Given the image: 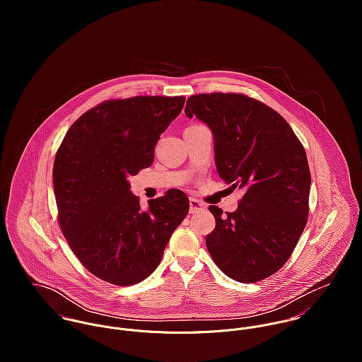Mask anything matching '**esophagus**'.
<instances>
[{
  "label": "esophagus",
  "instance_id": "esophagus-1",
  "mask_svg": "<svg viewBox=\"0 0 362 362\" xmlns=\"http://www.w3.org/2000/svg\"><path fill=\"white\" fill-rule=\"evenodd\" d=\"M206 209V205L202 204L199 199H195V198H191L189 199V213H198V211H202Z\"/></svg>",
  "mask_w": 362,
  "mask_h": 362
}]
</instances>
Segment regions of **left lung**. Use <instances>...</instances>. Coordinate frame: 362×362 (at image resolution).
<instances>
[{"mask_svg": "<svg viewBox=\"0 0 362 362\" xmlns=\"http://www.w3.org/2000/svg\"><path fill=\"white\" fill-rule=\"evenodd\" d=\"M185 114L211 129L217 173L228 189H244L227 216L209 206L216 227L207 234V251L233 280L260 281L283 267L307 226L305 149L277 111L241 93L191 96Z\"/></svg>", "mask_w": 362, "mask_h": 362, "instance_id": "obj_1", "label": "left lung"}]
</instances>
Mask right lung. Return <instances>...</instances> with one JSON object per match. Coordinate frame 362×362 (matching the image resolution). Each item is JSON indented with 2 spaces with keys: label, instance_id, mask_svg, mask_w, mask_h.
Segmentation results:
<instances>
[{
  "label": "right lung",
  "instance_id": "obj_1",
  "mask_svg": "<svg viewBox=\"0 0 362 362\" xmlns=\"http://www.w3.org/2000/svg\"><path fill=\"white\" fill-rule=\"evenodd\" d=\"M184 103V96L105 100L71 125L57 151L58 224L76 258L104 281L132 286L151 276L189 210L180 189L142 210L128 182L152 165L160 135Z\"/></svg>",
  "mask_w": 362,
  "mask_h": 362
}]
</instances>
